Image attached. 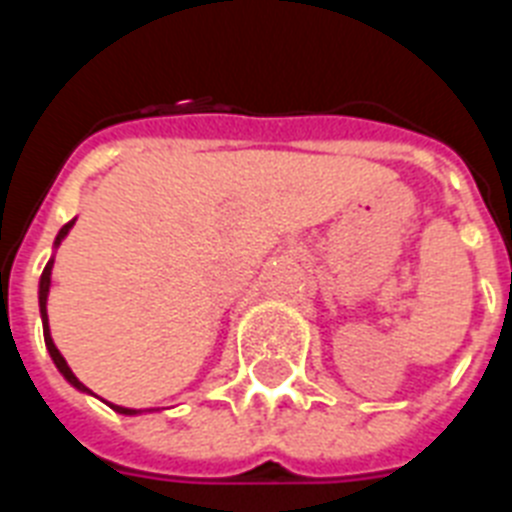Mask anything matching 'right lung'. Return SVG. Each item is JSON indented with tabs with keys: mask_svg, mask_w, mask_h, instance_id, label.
Listing matches in <instances>:
<instances>
[{
	"mask_svg": "<svg viewBox=\"0 0 512 512\" xmlns=\"http://www.w3.org/2000/svg\"><path fill=\"white\" fill-rule=\"evenodd\" d=\"M71 225H74V220H71V223H66V225H63V228H60L58 239H55V247H58L60 241L66 239V233L71 231ZM50 273H52V260H50V263H47V265H44L42 279H39V311H42L44 345H47V350H50L52 361H55V366H58V369H60V374H63V377H66V380L71 382V385H74L76 390H82V393H90V390L84 388L82 382L76 380V374L71 372V366L66 364V358L60 356V350L55 348V342H52V337H50V324H47V295H50ZM108 406H111V409H114V412H119V414H138V412H135V409H124V406H116V404H108Z\"/></svg>",
	"mask_w": 512,
	"mask_h": 512,
	"instance_id": "1",
	"label": "right lung"
}]
</instances>
